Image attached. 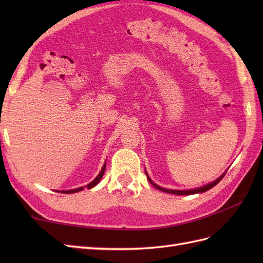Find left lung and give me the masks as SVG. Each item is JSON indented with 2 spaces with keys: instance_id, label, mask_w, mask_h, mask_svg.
Returning <instances> with one entry per match:
<instances>
[{
  "instance_id": "8db88e82",
  "label": "left lung",
  "mask_w": 263,
  "mask_h": 263,
  "mask_svg": "<svg viewBox=\"0 0 263 263\" xmlns=\"http://www.w3.org/2000/svg\"><path fill=\"white\" fill-rule=\"evenodd\" d=\"M147 174V173H146ZM226 174V173H225ZM225 174H222L219 178H217L216 181H214L212 183H209V184H206V185H204V186H202V187H199V189H194V190H185V191H180V190H168V189H164V187H161V186H159V185H157V184H155L152 180H150V178L148 177V175H147V177H148V180H149V182L153 184V185L157 189V190H160V191H163V192H166V193H172V194H178V195H187V194H194V193H202V192H205V191H208V190H210L211 187H214L216 184H218L219 183L221 180H222V177L225 176Z\"/></svg>"
}]
</instances>
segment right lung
<instances>
[{
	"label": "right lung",
	"mask_w": 263,
	"mask_h": 263,
	"mask_svg": "<svg viewBox=\"0 0 263 263\" xmlns=\"http://www.w3.org/2000/svg\"><path fill=\"white\" fill-rule=\"evenodd\" d=\"M105 168H106V164H104L103 168H102V171L99 172V174L97 175V177L95 178V180H93L91 183H89L88 185H86V187H87V189H91V187H93V186H96V185H97V184L99 183V181L102 180V177H103L104 173H105ZM81 190H83V187H78V189H74V190H69V191H62V193H66V194L76 193V192H79V191H81Z\"/></svg>",
	"instance_id": "1"
}]
</instances>
